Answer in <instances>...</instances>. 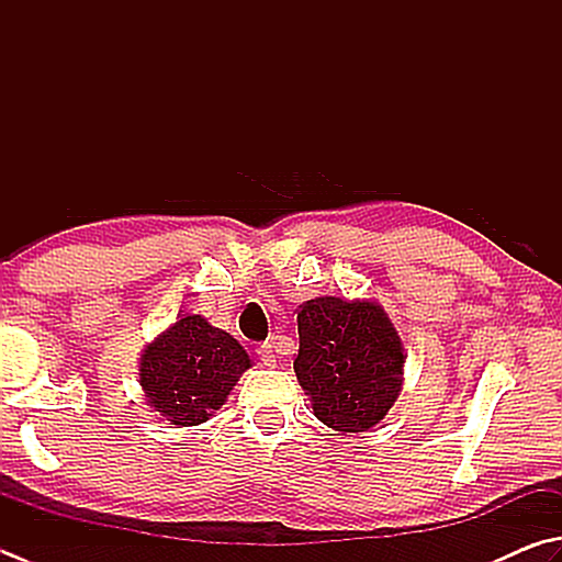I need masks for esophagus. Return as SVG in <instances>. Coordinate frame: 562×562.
<instances>
[{
  "label": "esophagus",
  "mask_w": 562,
  "mask_h": 562,
  "mask_svg": "<svg viewBox=\"0 0 562 562\" xmlns=\"http://www.w3.org/2000/svg\"><path fill=\"white\" fill-rule=\"evenodd\" d=\"M257 355L261 359L263 367H277V352H273V345H259L257 347Z\"/></svg>",
  "instance_id": "1"
}]
</instances>
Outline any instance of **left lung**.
Returning <instances> with one entry per match:
<instances>
[{
  "label": "left lung",
  "instance_id": "left-lung-1",
  "mask_svg": "<svg viewBox=\"0 0 562 562\" xmlns=\"http://www.w3.org/2000/svg\"><path fill=\"white\" fill-rule=\"evenodd\" d=\"M299 340L293 372L317 420L337 432H364L384 420L404 386L406 352L376 301H305Z\"/></svg>",
  "mask_w": 562,
  "mask_h": 562
}]
</instances>
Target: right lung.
Segmentation results:
<instances>
[{
	"mask_svg": "<svg viewBox=\"0 0 562 562\" xmlns=\"http://www.w3.org/2000/svg\"><path fill=\"white\" fill-rule=\"evenodd\" d=\"M251 367L247 349L203 315H183L146 345L139 384L146 406L173 428L210 420Z\"/></svg>",
	"mask_w": 562,
	"mask_h": 562,
	"instance_id": "right-lung-1",
	"label": "right lung"
}]
</instances>
